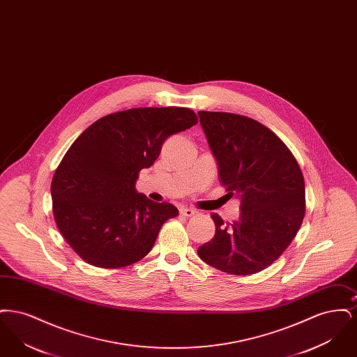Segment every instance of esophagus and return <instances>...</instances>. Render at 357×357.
I'll use <instances>...</instances> for the list:
<instances>
[{
	"instance_id": "34e87169",
	"label": "esophagus",
	"mask_w": 357,
	"mask_h": 357,
	"mask_svg": "<svg viewBox=\"0 0 357 357\" xmlns=\"http://www.w3.org/2000/svg\"><path fill=\"white\" fill-rule=\"evenodd\" d=\"M181 214L182 215H185V217H192V215H195L198 211L197 210H194V208H188V207H181Z\"/></svg>"
}]
</instances>
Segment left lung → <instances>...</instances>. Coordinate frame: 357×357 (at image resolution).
<instances>
[{
  "mask_svg": "<svg viewBox=\"0 0 357 357\" xmlns=\"http://www.w3.org/2000/svg\"><path fill=\"white\" fill-rule=\"evenodd\" d=\"M220 182L241 198L239 220L213 214L215 236L198 248L207 265L237 275L261 272L285 252L305 215V183L284 142L255 119L199 111Z\"/></svg>",
  "mask_w": 357,
  "mask_h": 357,
  "instance_id": "1",
  "label": "left lung"
}]
</instances>
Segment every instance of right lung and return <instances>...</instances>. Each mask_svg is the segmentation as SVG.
Here are the masks:
<instances>
[{"mask_svg":"<svg viewBox=\"0 0 357 357\" xmlns=\"http://www.w3.org/2000/svg\"><path fill=\"white\" fill-rule=\"evenodd\" d=\"M197 123L188 108H132L96 120L73 142L53 175L52 202L60 233L85 262L116 269L150 253L178 208L137 192L136 179L169 136Z\"/></svg>","mask_w":357,"mask_h":357,"instance_id":"right-lung-1","label":"right lung"}]
</instances>
